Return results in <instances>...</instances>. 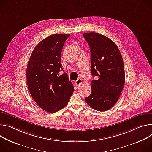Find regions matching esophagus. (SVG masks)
Returning <instances> with one entry per match:
<instances>
[{"instance_id": "1", "label": "esophagus", "mask_w": 152, "mask_h": 152, "mask_svg": "<svg viewBox=\"0 0 152 152\" xmlns=\"http://www.w3.org/2000/svg\"><path fill=\"white\" fill-rule=\"evenodd\" d=\"M75 85H77V86H80L81 84L83 83V81H82V80L81 79H80V78H78L77 80H76L75 81Z\"/></svg>"}]
</instances>
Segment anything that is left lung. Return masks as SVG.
<instances>
[{
    "label": "left lung",
    "mask_w": 152,
    "mask_h": 152,
    "mask_svg": "<svg viewBox=\"0 0 152 152\" xmlns=\"http://www.w3.org/2000/svg\"><path fill=\"white\" fill-rule=\"evenodd\" d=\"M91 49L92 92L85 98L94 109L103 112L118 100L125 83L124 66L118 48L110 39L96 32L84 33Z\"/></svg>",
    "instance_id": "8db88e82"
}]
</instances>
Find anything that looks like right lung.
Returning <instances> with one entry per match:
<instances>
[{
  "label": "right lung",
  "mask_w": 152,
  "mask_h": 152,
  "mask_svg": "<svg viewBox=\"0 0 152 152\" xmlns=\"http://www.w3.org/2000/svg\"><path fill=\"white\" fill-rule=\"evenodd\" d=\"M70 34H55L34 49L26 68V80L33 99L43 110L54 113L65 107L74 92L72 83L63 70L61 53Z\"/></svg>",
  "instance_id": "1"
}]
</instances>
